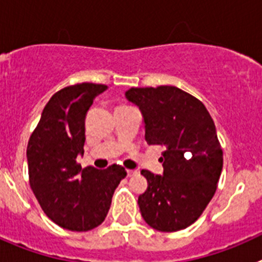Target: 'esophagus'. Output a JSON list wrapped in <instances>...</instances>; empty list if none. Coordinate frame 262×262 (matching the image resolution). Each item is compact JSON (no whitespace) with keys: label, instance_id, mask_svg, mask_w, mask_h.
Masks as SVG:
<instances>
[{"label":"esophagus","instance_id":"1","mask_svg":"<svg viewBox=\"0 0 262 262\" xmlns=\"http://www.w3.org/2000/svg\"><path fill=\"white\" fill-rule=\"evenodd\" d=\"M136 170H129V169H127V176H128V177H133V176H135L136 174Z\"/></svg>","mask_w":262,"mask_h":262}]
</instances>
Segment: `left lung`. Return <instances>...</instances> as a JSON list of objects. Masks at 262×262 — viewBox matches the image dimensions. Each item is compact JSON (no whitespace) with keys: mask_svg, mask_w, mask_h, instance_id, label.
<instances>
[{"mask_svg":"<svg viewBox=\"0 0 262 262\" xmlns=\"http://www.w3.org/2000/svg\"><path fill=\"white\" fill-rule=\"evenodd\" d=\"M126 98L142 111L148 144L164 148L163 176L142 170L143 219L163 232L184 230L205 211L223 168L214 120L200 99L176 86L131 88Z\"/></svg>","mask_w":262,"mask_h":262,"instance_id":"1","label":"left lung"}]
</instances>
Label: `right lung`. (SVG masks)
<instances>
[{
    "mask_svg": "<svg viewBox=\"0 0 262 262\" xmlns=\"http://www.w3.org/2000/svg\"><path fill=\"white\" fill-rule=\"evenodd\" d=\"M106 89L82 82L56 92L27 144L30 186L46 215L67 230L82 232L102 223L115 189L127 176L117 164L98 170L77 163L84 155L86 113Z\"/></svg>",
    "mask_w": 262,
    "mask_h": 262,
    "instance_id": "right-lung-1",
    "label": "right lung"
}]
</instances>
